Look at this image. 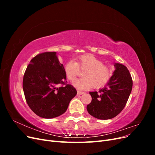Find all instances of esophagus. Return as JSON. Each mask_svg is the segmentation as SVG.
<instances>
[{
	"mask_svg": "<svg viewBox=\"0 0 155 155\" xmlns=\"http://www.w3.org/2000/svg\"><path fill=\"white\" fill-rule=\"evenodd\" d=\"M84 93H85V92H82V91H78L77 94H78V95H81V94H83Z\"/></svg>",
	"mask_w": 155,
	"mask_h": 155,
	"instance_id": "esophagus-1",
	"label": "esophagus"
}]
</instances>
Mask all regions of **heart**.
<instances>
[{"mask_svg": "<svg viewBox=\"0 0 155 155\" xmlns=\"http://www.w3.org/2000/svg\"><path fill=\"white\" fill-rule=\"evenodd\" d=\"M79 68L85 69L83 73L84 78L78 79L73 85L80 90L92 87L96 88L104 87L112 76V69L104 64L102 61L92 54L79 56L76 59V62L69 61L65 64L64 73L69 81H75L79 74Z\"/></svg>", "mask_w": 155, "mask_h": 155, "instance_id": "1", "label": "heart"}]
</instances>
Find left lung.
<instances>
[{"label": "left lung", "mask_w": 155, "mask_h": 155, "mask_svg": "<svg viewBox=\"0 0 155 155\" xmlns=\"http://www.w3.org/2000/svg\"><path fill=\"white\" fill-rule=\"evenodd\" d=\"M115 70L105 86L97 92H90L92 101L87 106L89 114L100 120L114 118L124 109L133 88L127 68L114 63Z\"/></svg>", "instance_id": "obj_1"}]
</instances>
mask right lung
Masks as SVG:
<instances>
[{
	"label": "right lung",
	"mask_w": 155,
	"mask_h": 155,
	"mask_svg": "<svg viewBox=\"0 0 155 155\" xmlns=\"http://www.w3.org/2000/svg\"><path fill=\"white\" fill-rule=\"evenodd\" d=\"M63 64L54 51L37 55L27 67L22 87L28 105L43 118H54L64 113L70 101L77 94L73 86L67 85ZM59 84L65 86L57 87Z\"/></svg>",
	"instance_id": "right-lung-1"
}]
</instances>
